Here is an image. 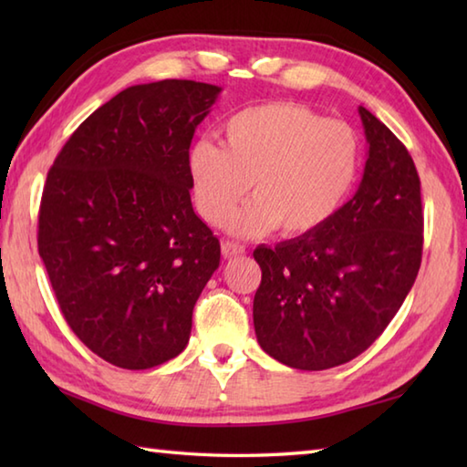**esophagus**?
Masks as SVG:
<instances>
[{
	"instance_id": "34e87169",
	"label": "esophagus",
	"mask_w": 467,
	"mask_h": 467,
	"mask_svg": "<svg viewBox=\"0 0 467 467\" xmlns=\"http://www.w3.org/2000/svg\"><path fill=\"white\" fill-rule=\"evenodd\" d=\"M244 254V246L243 244H236V243H223V256L224 259H233V256H241Z\"/></svg>"
}]
</instances>
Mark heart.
<instances>
[{"mask_svg": "<svg viewBox=\"0 0 467 467\" xmlns=\"http://www.w3.org/2000/svg\"><path fill=\"white\" fill-rule=\"evenodd\" d=\"M355 130L293 102L251 106L223 126V148L198 140L188 152L196 213L221 226L249 192V204L228 218V231L256 236L279 231L309 234L339 213L359 174Z\"/></svg>", "mask_w": 467, "mask_h": 467, "instance_id": "1", "label": "heart"}]
</instances>
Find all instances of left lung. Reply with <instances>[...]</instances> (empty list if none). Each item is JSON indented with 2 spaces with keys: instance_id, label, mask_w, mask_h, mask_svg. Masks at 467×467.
<instances>
[{
  "instance_id": "left-lung-1",
  "label": "left lung",
  "mask_w": 467,
  "mask_h": 467,
  "mask_svg": "<svg viewBox=\"0 0 467 467\" xmlns=\"http://www.w3.org/2000/svg\"><path fill=\"white\" fill-rule=\"evenodd\" d=\"M369 144L361 184L329 223L253 256L256 341L293 369L355 359L379 337L421 265V182L398 136L359 106Z\"/></svg>"
}]
</instances>
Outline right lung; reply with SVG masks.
Instances as JSON below:
<instances>
[{
  "label": "right lung",
  "mask_w": 467,
  "mask_h": 467,
  "mask_svg": "<svg viewBox=\"0 0 467 467\" xmlns=\"http://www.w3.org/2000/svg\"><path fill=\"white\" fill-rule=\"evenodd\" d=\"M221 88L130 86L69 136L49 168L37 251L78 339L122 369L184 351L221 243L191 202L188 150Z\"/></svg>",
  "instance_id": "1"
}]
</instances>
